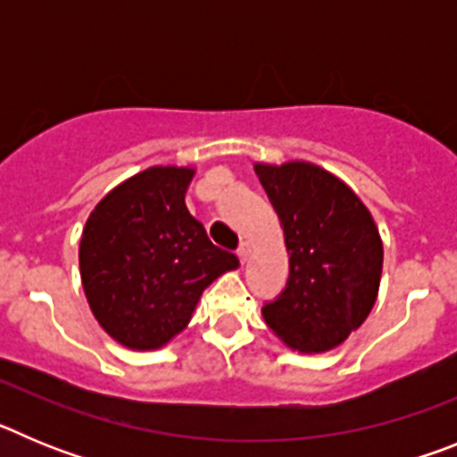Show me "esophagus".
I'll list each match as a JSON object with an SVG mask.
<instances>
[{
    "label": "esophagus",
    "instance_id": "1",
    "mask_svg": "<svg viewBox=\"0 0 457 457\" xmlns=\"http://www.w3.org/2000/svg\"><path fill=\"white\" fill-rule=\"evenodd\" d=\"M252 252H253L252 245H249V242H242L240 249H237V258H240L242 263H247V258L252 256Z\"/></svg>",
    "mask_w": 457,
    "mask_h": 457
}]
</instances>
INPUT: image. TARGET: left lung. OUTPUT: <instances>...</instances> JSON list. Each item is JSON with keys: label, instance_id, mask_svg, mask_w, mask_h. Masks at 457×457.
I'll use <instances>...</instances> for the list:
<instances>
[{"label": "left lung", "instance_id": "obj_1", "mask_svg": "<svg viewBox=\"0 0 457 457\" xmlns=\"http://www.w3.org/2000/svg\"><path fill=\"white\" fill-rule=\"evenodd\" d=\"M284 228L290 274L263 306L265 325L290 350L338 348L364 325L382 278V237L357 194L304 160L253 164Z\"/></svg>", "mask_w": 457, "mask_h": 457}]
</instances>
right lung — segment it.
<instances>
[{"instance_id":"add662e5","label":"right lung","mask_w":457,"mask_h":457,"mask_svg":"<svg viewBox=\"0 0 457 457\" xmlns=\"http://www.w3.org/2000/svg\"><path fill=\"white\" fill-rule=\"evenodd\" d=\"M194 171L144 169L104 194L84 224V295L98 325L123 348L167 345L189 325L204 290L240 265L189 215L185 192Z\"/></svg>"}]
</instances>
